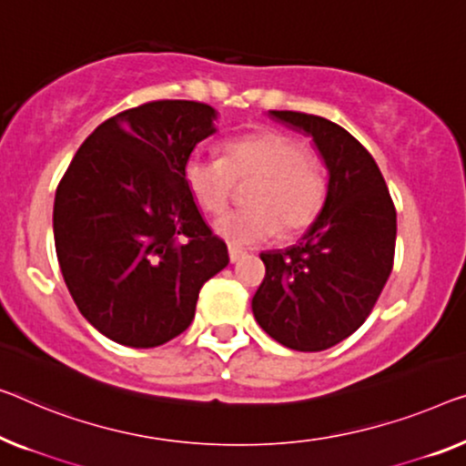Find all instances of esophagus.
I'll list each match as a JSON object with an SVG mask.
<instances>
[{"mask_svg": "<svg viewBox=\"0 0 466 466\" xmlns=\"http://www.w3.org/2000/svg\"><path fill=\"white\" fill-rule=\"evenodd\" d=\"M228 255H230V261H232V263H236V261H240L242 257L247 255V251H242V248L230 245V247H228Z\"/></svg>", "mask_w": 466, "mask_h": 466, "instance_id": "1", "label": "esophagus"}]
</instances>
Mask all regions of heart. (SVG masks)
Instances as JSON below:
<instances>
[{
  "label": "heart",
  "instance_id": "heart-1",
  "mask_svg": "<svg viewBox=\"0 0 466 466\" xmlns=\"http://www.w3.org/2000/svg\"><path fill=\"white\" fill-rule=\"evenodd\" d=\"M255 182L247 192L251 207L215 221V232L232 245H257L280 232L305 230L320 215L329 182L305 146L278 131L236 137L224 146V158L192 152L184 163V182L198 207L221 213L236 182Z\"/></svg>",
  "mask_w": 466,
  "mask_h": 466
}]
</instances>
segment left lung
Here are the masks:
<instances>
[{
  "label": "left lung",
  "instance_id": "left-lung-1",
  "mask_svg": "<svg viewBox=\"0 0 466 466\" xmlns=\"http://www.w3.org/2000/svg\"><path fill=\"white\" fill-rule=\"evenodd\" d=\"M269 116L314 140L329 192L297 245L261 253L266 278L253 316L289 350L322 351L370 316L393 268L395 207L370 152L341 125L295 110Z\"/></svg>",
  "mask_w": 466,
  "mask_h": 466
}]
</instances>
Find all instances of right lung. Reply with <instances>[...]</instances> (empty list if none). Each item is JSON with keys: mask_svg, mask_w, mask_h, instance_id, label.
I'll use <instances>...</instances> for the list:
<instances>
[{"mask_svg": "<svg viewBox=\"0 0 466 466\" xmlns=\"http://www.w3.org/2000/svg\"><path fill=\"white\" fill-rule=\"evenodd\" d=\"M218 113L155 100L92 131L54 200L56 255L83 318L110 341L157 347L188 329L203 284L230 261L200 218L184 163Z\"/></svg>", "mask_w": 466, "mask_h": 466, "instance_id": "right-lung-1", "label": "right lung"}]
</instances>
